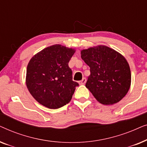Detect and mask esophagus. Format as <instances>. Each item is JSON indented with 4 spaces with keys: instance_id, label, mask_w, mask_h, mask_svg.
Listing matches in <instances>:
<instances>
[{
    "instance_id": "34e87169",
    "label": "esophagus",
    "mask_w": 147,
    "mask_h": 147,
    "mask_svg": "<svg viewBox=\"0 0 147 147\" xmlns=\"http://www.w3.org/2000/svg\"><path fill=\"white\" fill-rule=\"evenodd\" d=\"M86 79L85 78H84L83 79L81 80V81L79 82V84H80V85H84V84H86Z\"/></svg>"
}]
</instances>
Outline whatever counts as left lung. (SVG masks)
<instances>
[{
	"label": "left lung",
	"mask_w": 147,
	"mask_h": 147,
	"mask_svg": "<svg viewBox=\"0 0 147 147\" xmlns=\"http://www.w3.org/2000/svg\"><path fill=\"white\" fill-rule=\"evenodd\" d=\"M81 57L90 68L86 87L100 103L111 105L128 92L131 73L125 57L105 45L81 51Z\"/></svg>",
	"instance_id": "1"
}]
</instances>
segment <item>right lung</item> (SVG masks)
<instances>
[{
  "instance_id": "1",
  "label": "right lung",
  "mask_w": 147,
  "mask_h": 147,
  "mask_svg": "<svg viewBox=\"0 0 147 147\" xmlns=\"http://www.w3.org/2000/svg\"><path fill=\"white\" fill-rule=\"evenodd\" d=\"M76 50L53 45L35 54L27 68L26 84L30 94L41 105L57 109L71 100L78 83L72 80L68 63Z\"/></svg>"
}]
</instances>
